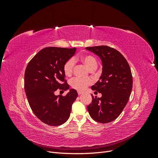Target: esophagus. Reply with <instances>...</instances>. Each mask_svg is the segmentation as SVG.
<instances>
[{
	"mask_svg": "<svg viewBox=\"0 0 158 158\" xmlns=\"http://www.w3.org/2000/svg\"><path fill=\"white\" fill-rule=\"evenodd\" d=\"M83 94L82 92H80V91H78V95H81V94Z\"/></svg>",
	"mask_w": 158,
	"mask_h": 158,
	"instance_id": "obj_1",
	"label": "esophagus"
}]
</instances>
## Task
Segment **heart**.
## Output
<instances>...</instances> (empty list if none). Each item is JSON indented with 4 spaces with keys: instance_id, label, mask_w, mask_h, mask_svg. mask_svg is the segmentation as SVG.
Here are the masks:
<instances>
[{
    "instance_id": "heart-1",
    "label": "heart",
    "mask_w": 158,
    "mask_h": 158,
    "mask_svg": "<svg viewBox=\"0 0 158 158\" xmlns=\"http://www.w3.org/2000/svg\"><path fill=\"white\" fill-rule=\"evenodd\" d=\"M80 60L87 66L91 70L94 71L98 67V60L95 56L86 55L80 57ZM75 66V60L73 58L66 60L63 65V71L66 76H70L73 73ZM92 84V81L89 78H81L78 77H74L70 81L71 87L79 91H83L86 88L88 85Z\"/></svg>"
}]
</instances>
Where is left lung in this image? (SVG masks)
Masks as SVG:
<instances>
[{"instance_id":"left-lung-1","label":"left lung","mask_w":158,"mask_h":158,"mask_svg":"<svg viewBox=\"0 0 158 158\" xmlns=\"http://www.w3.org/2000/svg\"><path fill=\"white\" fill-rule=\"evenodd\" d=\"M102 61V74L92 89L102 94L92 96L87 109L94 121L111 122L119 116L128 101L132 88V76L127 60L117 50L108 46L86 47Z\"/></svg>"}]
</instances>
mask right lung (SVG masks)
<instances>
[{"mask_svg": "<svg viewBox=\"0 0 158 158\" xmlns=\"http://www.w3.org/2000/svg\"><path fill=\"white\" fill-rule=\"evenodd\" d=\"M76 51L75 47H46L38 52L27 65L24 89L27 101L35 115L46 125L56 127L64 123L78 97L74 89H70L64 96L55 95L57 89H69L64 79L63 65Z\"/></svg>", "mask_w": 158, "mask_h": 158, "instance_id": "add662e5", "label": "right lung"}]
</instances>
